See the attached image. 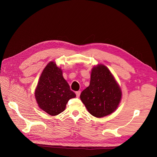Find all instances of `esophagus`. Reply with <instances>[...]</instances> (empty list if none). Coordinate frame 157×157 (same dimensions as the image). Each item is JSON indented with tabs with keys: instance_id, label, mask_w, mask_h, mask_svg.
I'll return each instance as SVG.
<instances>
[{
	"instance_id": "esophagus-1",
	"label": "esophagus",
	"mask_w": 157,
	"mask_h": 157,
	"mask_svg": "<svg viewBox=\"0 0 157 157\" xmlns=\"http://www.w3.org/2000/svg\"><path fill=\"white\" fill-rule=\"evenodd\" d=\"M76 94L77 97H79V95H80V94H81V91H77V92H76Z\"/></svg>"
}]
</instances>
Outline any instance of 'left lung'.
I'll return each instance as SVG.
<instances>
[{"instance_id":"8db88e82","label":"left lung","mask_w":157,"mask_h":157,"mask_svg":"<svg viewBox=\"0 0 157 157\" xmlns=\"http://www.w3.org/2000/svg\"><path fill=\"white\" fill-rule=\"evenodd\" d=\"M121 98L120 88L109 70L103 65L93 68L90 85L80 95L88 112L97 118L114 112Z\"/></svg>"}]
</instances>
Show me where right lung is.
Masks as SVG:
<instances>
[{"label":"right lung","instance_id":"right-lung-1","mask_svg":"<svg viewBox=\"0 0 157 157\" xmlns=\"http://www.w3.org/2000/svg\"><path fill=\"white\" fill-rule=\"evenodd\" d=\"M39 108L55 116L63 112L69 100L76 97L56 64L49 62L43 70L35 92Z\"/></svg>","mask_w":157,"mask_h":157}]
</instances>
